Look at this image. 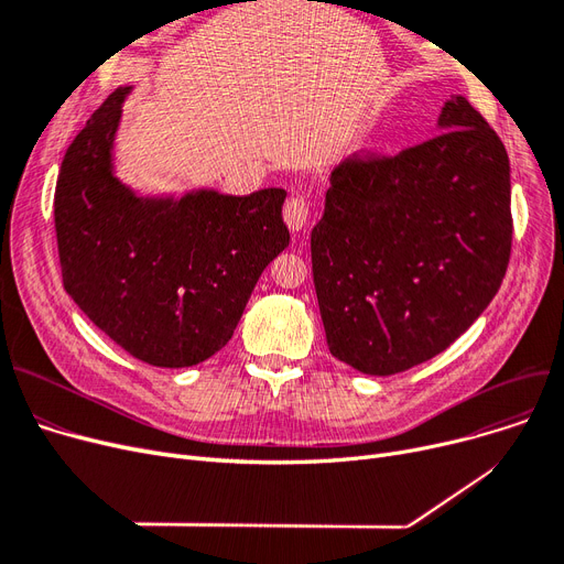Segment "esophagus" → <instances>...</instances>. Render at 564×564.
Masks as SVG:
<instances>
[{
  "instance_id": "34e87169",
  "label": "esophagus",
  "mask_w": 564,
  "mask_h": 564,
  "mask_svg": "<svg viewBox=\"0 0 564 564\" xmlns=\"http://www.w3.org/2000/svg\"><path fill=\"white\" fill-rule=\"evenodd\" d=\"M311 217V205L306 196H292L283 207V219L292 232H302Z\"/></svg>"
}]
</instances>
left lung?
Returning <instances> with one entry per match:
<instances>
[{"label": "left lung", "instance_id": "left-lung-1", "mask_svg": "<svg viewBox=\"0 0 564 564\" xmlns=\"http://www.w3.org/2000/svg\"><path fill=\"white\" fill-rule=\"evenodd\" d=\"M436 128L395 158L340 162L311 232L329 349L364 375L404 372L451 347L508 270L506 145L464 96Z\"/></svg>", "mask_w": 564, "mask_h": 564}]
</instances>
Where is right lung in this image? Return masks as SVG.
<instances>
[{"label":"right lung","instance_id":"right-lung-1","mask_svg":"<svg viewBox=\"0 0 564 564\" xmlns=\"http://www.w3.org/2000/svg\"><path fill=\"white\" fill-rule=\"evenodd\" d=\"M132 86H118L68 145L54 192L64 288L134 359L189 368L230 340L251 292L288 245L285 189L249 196L141 194L116 175Z\"/></svg>","mask_w":564,"mask_h":564}]
</instances>
